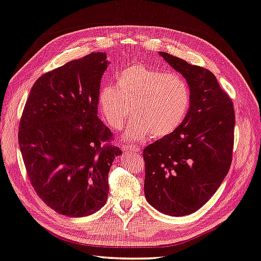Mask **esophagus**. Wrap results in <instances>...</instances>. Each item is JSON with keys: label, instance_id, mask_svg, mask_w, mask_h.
Listing matches in <instances>:
<instances>
[{"label": "esophagus", "instance_id": "34e87169", "mask_svg": "<svg viewBox=\"0 0 261 261\" xmlns=\"http://www.w3.org/2000/svg\"><path fill=\"white\" fill-rule=\"evenodd\" d=\"M123 149L125 151H135V152H140V148L135 145H125L123 146Z\"/></svg>", "mask_w": 261, "mask_h": 261}]
</instances>
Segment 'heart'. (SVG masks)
I'll return each mask as SVG.
<instances>
[{"label":"heart","instance_id":"1","mask_svg":"<svg viewBox=\"0 0 261 261\" xmlns=\"http://www.w3.org/2000/svg\"><path fill=\"white\" fill-rule=\"evenodd\" d=\"M138 120L125 130L126 139L142 140L151 134L160 138L182 124L190 106V88L181 75L134 64L116 76V86H101L98 106L107 124L115 130L131 115Z\"/></svg>","mask_w":261,"mask_h":261}]
</instances>
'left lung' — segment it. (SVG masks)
Returning <instances> with one entry per match:
<instances>
[{"mask_svg": "<svg viewBox=\"0 0 261 261\" xmlns=\"http://www.w3.org/2000/svg\"><path fill=\"white\" fill-rule=\"evenodd\" d=\"M160 55L187 80L190 106L174 132L145 148V196L158 212L186 216L205 205L227 174L236 115L232 99L211 71Z\"/></svg>", "mask_w": 261, "mask_h": 261, "instance_id": "8db88e82", "label": "left lung"}]
</instances>
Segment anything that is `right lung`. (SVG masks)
<instances>
[{
  "label": "right lung",
  "instance_id": "obj_1",
  "mask_svg": "<svg viewBox=\"0 0 261 261\" xmlns=\"http://www.w3.org/2000/svg\"><path fill=\"white\" fill-rule=\"evenodd\" d=\"M105 52L90 53L43 74L34 84L19 124L29 180L56 213L84 217L109 196V172L120 148L97 116Z\"/></svg>",
  "mask_w": 261,
  "mask_h": 261
}]
</instances>
